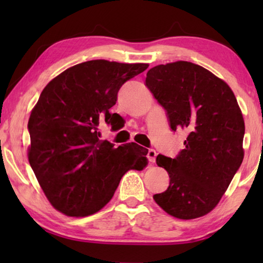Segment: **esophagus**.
Wrapping results in <instances>:
<instances>
[{
    "label": "esophagus",
    "mask_w": 263,
    "mask_h": 263,
    "mask_svg": "<svg viewBox=\"0 0 263 263\" xmlns=\"http://www.w3.org/2000/svg\"><path fill=\"white\" fill-rule=\"evenodd\" d=\"M156 156H157V153L155 152L154 149H149L148 153H147V158L150 161V163H155L156 160Z\"/></svg>",
    "instance_id": "obj_1"
}]
</instances>
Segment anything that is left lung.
<instances>
[{
    "label": "left lung",
    "instance_id": "left-lung-1",
    "mask_svg": "<svg viewBox=\"0 0 263 263\" xmlns=\"http://www.w3.org/2000/svg\"><path fill=\"white\" fill-rule=\"evenodd\" d=\"M146 86L165 108L172 130L187 132L185 148L175 158H156L168 173L170 185L154 200L180 219L204 216L243 161L245 125L235 95L225 81L186 61L154 66Z\"/></svg>",
    "mask_w": 263,
    "mask_h": 263
}]
</instances>
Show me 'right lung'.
<instances>
[{"instance_id": "1", "label": "right lung", "mask_w": 263, "mask_h": 263, "mask_svg": "<svg viewBox=\"0 0 263 263\" xmlns=\"http://www.w3.org/2000/svg\"><path fill=\"white\" fill-rule=\"evenodd\" d=\"M148 66L87 61L44 88L28 122V159L46 198L62 214H96L113 198L125 172L147 166L146 148L100 140L99 126H116L121 116L109 109L117 92Z\"/></svg>"}]
</instances>
